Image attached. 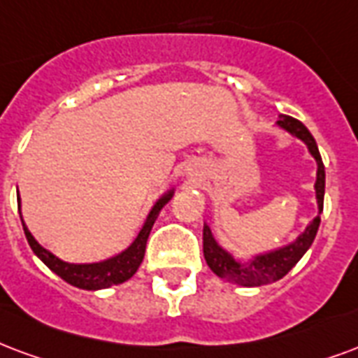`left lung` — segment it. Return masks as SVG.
I'll list each match as a JSON object with an SVG mask.
<instances>
[{
  "label": "left lung",
  "instance_id": "obj_1",
  "mask_svg": "<svg viewBox=\"0 0 358 358\" xmlns=\"http://www.w3.org/2000/svg\"><path fill=\"white\" fill-rule=\"evenodd\" d=\"M277 125L282 127L285 131H288L294 136H298L303 140L309 148V152L317 161V182H315V192H317V203H319V210L322 213V201H324V165L320 159L319 148L315 142L313 134L307 131V127L298 121V119L290 117V115H280ZM320 218H317L306 227V231L301 233L298 239L294 241L292 245L282 246L275 252L264 254L254 258L248 266H243L239 262L233 258L231 254H227L222 246L214 241L210 227H203V252H205V260L208 267L213 269L214 273L218 275L220 279H226L235 285H243V287H262V285H271L275 280L282 279L285 275L292 269L303 254L307 252V248L313 245L315 235L319 229Z\"/></svg>",
  "mask_w": 358,
  "mask_h": 358
}]
</instances>
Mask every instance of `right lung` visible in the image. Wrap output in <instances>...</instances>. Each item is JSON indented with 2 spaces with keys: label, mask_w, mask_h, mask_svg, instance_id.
<instances>
[{
  "label": "right lung",
  "mask_w": 358,
  "mask_h": 358,
  "mask_svg": "<svg viewBox=\"0 0 358 358\" xmlns=\"http://www.w3.org/2000/svg\"><path fill=\"white\" fill-rule=\"evenodd\" d=\"M172 193L174 192L171 189V192L163 195L155 203L152 213L148 214V218H145L144 227L140 229L138 237L134 239V243L127 248L125 252L117 254V256H113L110 260L98 262V264H68V262L58 260L55 254L45 250L43 246L31 237V233L28 231V227L24 226L22 222L24 235H26L31 250L36 252L39 260L43 262L51 271H55L60 279H64L66 282H70V285L78 288H83V290H98V288L113 287V285H119V282H125V280H129L132 275L136 273V269H138L142 260H144L145 243H148L150 231H152L161 208L171 201ZM18 213H20V197H18Z\"/></svg>",
  "instance_id": "add662e5"
}]
</instances>
